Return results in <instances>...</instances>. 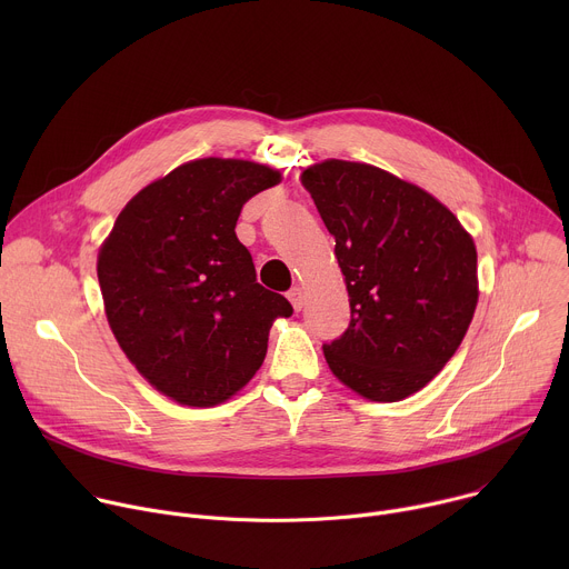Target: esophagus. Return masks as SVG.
<instances>
[{
  "label": "esophagus",
  "instance_id": "obj_1",
  "mask_svg": "<svg viewBox=\"0 0 569 569\" xmlns=\"http://www.w3.org/2000/svg\"><path fill=\"white\" fill-rule=\"evenodd\" d=\"M288 299H290V303H292V308H295V310H301V308H303V303H306L303 290H301L299 286H295V288H290V290H288Z\"/></svg>",
  "mask_w": 569,
  "mask_h": 569
}]
</instances>
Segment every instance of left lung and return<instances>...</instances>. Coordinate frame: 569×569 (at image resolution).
<instances>
[{
	"label": "left lung",
	"instance_id": "8db88e82",
	"mask_svg": "<svg viewBox=\"0 0 569 569\" xmlns=\"http://www.w3.org/2000/svg\"><path fill=\"white\" fill-rule=\"evenodd\" d=\"M301 184L336 236L349 329L323 345L331 371L369 400L423 389L459 349L477 306V252L428 191L360 161L327 159Z\"/></svg>",
	"mask_w": 569,
	"mask_h": 569
}]
</instances>
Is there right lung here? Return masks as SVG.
<instances>
[{
	"label": "right lung",
	"instance_id": "right-lung-1",
	"mask_svg": "<svg viewBox=\"0 0 569 569\" xmlns=\"http://www.w3.org/2000/svg\"><path fill=\"white\" fill-rule=\"evenodd\" d=\"M281 182L246 159L204 157L141 189L99 252L110 329L161 393L211 408L246 387L290 301L257 283L236 238L242 204Z\"/></svg>",
	"mask_w": 569,
	"mask_h": 569
}]
</instances>
